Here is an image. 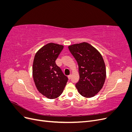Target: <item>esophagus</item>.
I'll list each match as a JSON object with an SVG mask.
<instances>
[{
	"mask_svg": "<svg viewBox=\"0 0 132 132\" xmlns=\"http://www.w3.org/2000/svg\"><path fill=\"white\" fill-rule=\"evenodd\" d=\"M71 76H72V75H71V74H70V75H68V78H69V79H70L71 78Z\"/></svg>",
	"mask_w": 132,
	"mask_h": 132,
	"instance_id": "obj_1",
	"label": "esophagus"
}]
</instances>
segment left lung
<instances>
[{
    "instance_id": "1",
    "label": "left lung",
    "mask_w": 132,
    "mask_h": 132,
    "mask_svg": "<svg viewBox=\"0 0 132 132\" xmlns=\"http://www.w3.org/2000/svg\"><path fill=\"white\" fill-rule=\"evenodd\" d=\"M68 48L78 64L80 78L75 86L79 93L87 98L94 96L102 88L106 77L102 55L87 42L74 44Z\"/></svg>"
}]
</instances>
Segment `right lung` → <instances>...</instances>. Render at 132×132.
<instances>
[{"mask_svg": "<svg viewBox=\"0 0 132 132\" xmlns=\"http://www.w3.org/2000/svg\"><path fill=\"white\" fill-rule=\"evenodd\" d=\"M63 47L58 44L48 43L37 52L34 59L35 85L39 93L50 99L56 98L62 94L68 80L55 63Z\"/></svg>", "mask_w": 132, "mask_h": 132, "instance_id": "add662e5", "label": "right lung"}]
</instances>
